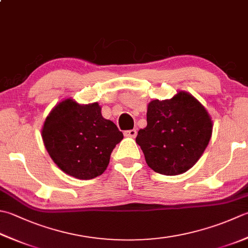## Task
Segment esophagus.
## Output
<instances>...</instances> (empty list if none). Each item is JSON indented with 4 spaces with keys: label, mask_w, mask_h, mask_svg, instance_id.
Here are the masks:
<instances>
[{
    "label": "esophagus",
    "mask_w": 248,
    "mask_h": 248,
    "mask_svg": "<svg viewBox=\"0 0 248 248\" xmlns=\"http://www.w3.org/2000/svg\"><path fill=\"white\" fill-rule=\"evenodd\" d=\"M124 137H128V138H135V137H137V130H135V129H132V130L124 131Z\"/></svg>",
    "instance_id": "34e87169"
}]
</instances>
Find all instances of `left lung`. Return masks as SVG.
I'll return each mask as SVG.
<instances>
[{
	"label": "left lung",
	"instance_id": "left-lung-1",
	"mask_svg": "<svg viewBox=\"0 0 248 248\" xmlns=\"http://www.w3.org/2000/svg\"><path fill=\"white\" fill-rule=\"evenodd\" d=\"M213 123L195 96L179 91L170 100H153L147 106V125L137 143L150 169L178 175L195 166L210 142Z\"/></svg>",
	"mask_w": 248,
	"mask_h": 248
}]
</instances>
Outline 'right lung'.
Instances as JSON below:
<instances>
[{"mask_svg":"<svg viewBox=\"0 0 248 248\" xmlns=\"http://www.w3.org/2000/svg\"><path fill=\"white\" fill-rule=\"evenodd\" d=\"M42 138L53 162L63 172L91 179L105 171L124 134L113 121L103 118L99 103L81 105L66 99L47 116Z\"/></svg>","mask_w":248,"mask_h":248,"instance_id":"1","label":"right lung"}]
</instances>
